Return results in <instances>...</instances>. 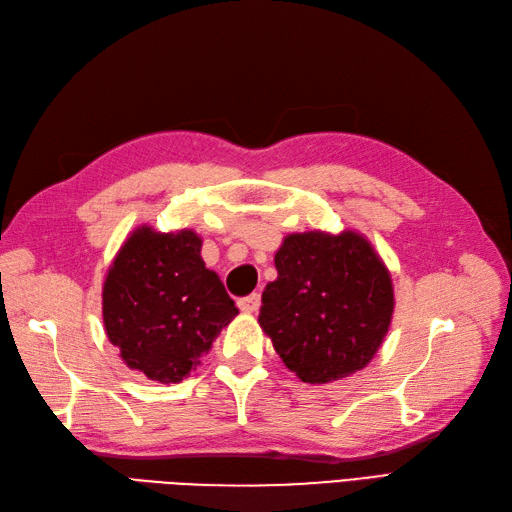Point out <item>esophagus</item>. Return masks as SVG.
Returning <instances> with one entry per match:
<instances>
[{
    "instance_id": "esophagus-1",
    "label": "esophagus",
    "mask_w": 512,
    "mask_h": 512,
    "mask_svg": "<svg viewBox=\"0 0 512 512\" xmlns=\"http://www.w3.org/2000/svg\"><path fill=\"white\" fill-rule=\"evenodd\" d=\"M237 305H239L241 312H245V314H254V312H258V307H260V294H258V292H252L250 297H243V299H239V301H237Z\"/></svg>"
}]
</instances>
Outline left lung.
I'll use <instances>...</instances> for the list:
<instances>
[{"label": "left lung", "instance_id": "left-lung-1", "mask_svg": "<svg viewBox=\"0 0 512 512\" xmlns=\"http://www.w3.org/2000/svg\"><path fill=\"white\" fill-rule=\"evenodd\" d=\"M275 269L258 322L290 371L327 384L374 359L395 299L391 273L363 235L294 232L277 250Z\"/></svg>", "mask_w": 512, "mask_h": 512}]
</instances>
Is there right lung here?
Segmentation results:
<instances>
[{
  "label": "right lung",
  "instance_id": "1",
  "mask_svg": "<svg viewBox=\"0 0 512 512\" xmlns=\"http://www.w3.org/2000/svg\"><path fill=\"white\" fill-rule=\"evenodd\" d=\"M194 230L136 228L102 288L106 337L130 369L177 384L200 365L213 339L239 314L222 280L200 258Z\"/></svg>",
  "mask_w": 512,
  "mask_h": 512
}]
</instances>
